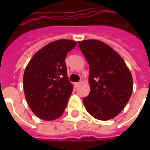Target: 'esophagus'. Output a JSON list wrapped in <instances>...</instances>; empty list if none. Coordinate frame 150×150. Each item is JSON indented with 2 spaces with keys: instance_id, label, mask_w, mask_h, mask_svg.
<instances>
[{
  "instance_id": "esophagus-1",
  "label": "esophagus",
  "mask_w": 150,
  "mask_h": 150,
  "mask_svg": "<svg viewBox=\"0 0 150 150\" xmlns=\"http://www.w3.org/2000/svg\"><path fill=\"white\" fill-rule=\"evenodd\" d=\"M81 83H82V82H76V83H75V86L76 87H79L80 86V84H81Z\"/></svg>"
}]
</instances>
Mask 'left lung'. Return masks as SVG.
<instances>
[{
	"instance_id": "left-lung-1",
	"label": "left lung",
	"mask_w": 150,
	"mask_h": 150,
	"mask_svg": "<svg viewBox=\"0 0 150 150\" xmlns=\"http://www.w3.org/2000/svg\"><path fill=\"white\" fill-rule=\"evenodd\" d=\"M78 44L89 64L90 92L83 99L85 107L98 120L114 118L132 93L130 71L122 57L106 43L88 40Z\"/></svg>"
}]
</instances>
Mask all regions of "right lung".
I'll use <instances>...</instances> for the list:
<instances>
[{
  "label": "right lung",
  "mask_w": 150,
  "mask_h": 150,
  "mask_svg": "<svg viewBox=\"0 0 150 150\" xmlns=\"http://www.w3.org/2000/svg\"><path fill=\"white\" fill-rule=\"evenodd\" d=\"M76 44L69 40L51 42L36 52L25 69V96L32 111L40 119L55 120L65 110L73 90L65 58Z\"/></svg>",
  "instance_id": "obj_1"
}]
</instances>
